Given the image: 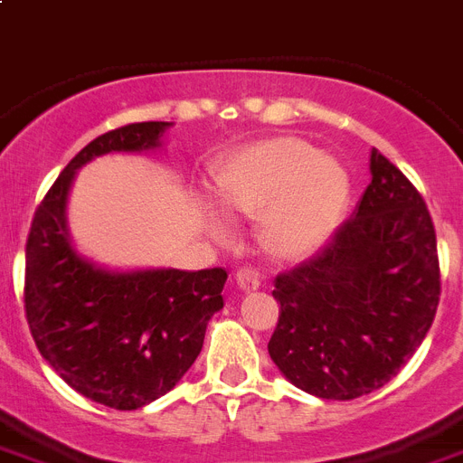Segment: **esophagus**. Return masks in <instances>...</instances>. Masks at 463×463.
<instances>
[{"instance_id":"34e87169","label":"esophagus","mask_w":463,"mask_h":463,"mask_svg":"<svg viewBox=\"0 0 463 463\" xmlns=\"http://www.w3.org/2000/svg\"><path fill=\"white\" fill-rule=\"evenodd\" d=\"M235 282H238V287L242 291H254L261 287V278L251 268H240L238 273H235Z\"/></svg>"}]
</instances>
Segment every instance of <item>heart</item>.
<instances>
[{
  "label": "heart",
  "mask_w": 463,
  "mask_h": 463,
  "mask_svg": "<svg viewBox=\"0 0 463 463\" xmlns=\"http://www.w3.org/2000/svg\"><path fill=\"white\" fill-rule=\"evenodd\" d=\"M212 185L231 213H261V242L279 259H298L327 242L351 200V178L339 159L294 136H275L225 155ZM212 231L223 235L219 221H212Z\"/></svg>",
  "instance_id": "1"
}]
</instances>
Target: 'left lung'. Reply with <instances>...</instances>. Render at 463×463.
<instances>
[{
	"instance_id": "left-lung-1",
	"label": "left lung",
	"mask_w": 463,
	"mask_h": 463,
	"mask_svg": "<svg viewBox=\"0 0 463 463\" xmlns=\"http://www.w3.org/2000/svg\"><path fill=\"white\" fill-rule=\"evenodd\" d=\"M353 216L313 259L275 278L268 353L306 393L353 400L382 388L426 339L438 301L436 228L419 190L379 150Z\"/></svg>"
}]
</instances>
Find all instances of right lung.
<instances>
[{
  "label": "right lung",
  "instance_id": "right-lung-1",
  "mask_svg": "<svg viewBox=\"0 0 463 463\" xmlns=\"http://www.w3.org/2000/svg\"><path fill=\"white\" fill-rule=\"evenodd\" d=\"M169 127L127 124L93 138L49 188L27 235L25 317L34 344L70 388L112 410H138L169 393L223 308V268L122 273L89 261L70 240L65 204L77 169L108 153L157 150Z\"/></svg>",
  "mask_w": 463,
  "mask_h": 463
}]
</instances>
